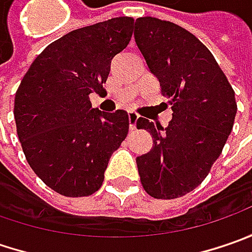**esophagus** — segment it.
<instances>
[{"instance_id": "obj_1", "label": "esophagus", "mask_w": 252, "mask_h": 252, "mask_svg": "<svg viewBox=\"0 0 252 252\" xmlns=\"http://www.w3.org/2000/svg\"><path fill=\"white\" fill-rule=\"evenodd\" d=\"M127 116H129V129L130 130H136V123L139 121V115L136 112H129Z\"/></svg>"}]
</instances>
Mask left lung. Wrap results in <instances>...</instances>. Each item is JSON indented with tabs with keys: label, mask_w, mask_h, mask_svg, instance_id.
Instances as JSON below:
<instances>
[{
	"label": "left lung",
	"mask_w": 252,
	"mask_h": 252,
	"mask_svg": "<svg viewBox=\"0 0 252 252\" xmlns=\"http://www.w3.org/2000/svg\"><path fill=\"white\" fill-rule=\"evenodd\" d=\"M134 39L172 109L167 129L146 118L136 123L153 137L151 150L136 158L141 185L151 198H179L221 154L237 112L234 91L210 50L182 26L137 18Z\"/></svg>",
	"instance_id": "left-lung-1"
}]
</instances>
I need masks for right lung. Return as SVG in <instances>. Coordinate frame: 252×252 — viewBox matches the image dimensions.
I'll use <instances>...</instances> for the list:
<instances>
[{
  "label": "right lung",
  "mask_w": 252,
  "mask_h": 252,
  "mask_svg": "<svg viewBox=\"0 0 252 252\" xmlns=\"http://www.w3.org/2000/svg\"><path fill=\"white\" fill-rule=\"evenodd\" d=\"M134 19L75 29L39 54L15 94L16 133L34 174L57 193L90 196L102 187L112 153L129 131L127 112L94 109L112 59L129 44Z\"/></svg>",
  "instance_id": "1"
}]
</instances>
